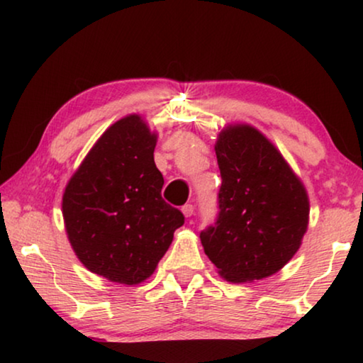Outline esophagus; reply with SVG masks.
<instances>
[{
    "label": "esophagus",
    "instance_id": "1",
    "mask_svg": "<svg viewBox=\"0 0 363 363\" xmlns=\"http://www.w3.org/2000/svg\"><path fill=\"white\" fill-rule=\"evenodd\" d=\"M182 213H183V215H185V218H190L193 213H195V206H193V205H185V206L182 208Z\"/></svg>",
    "mask_w": 363,
    "mask_h": 363
}]
</instances>
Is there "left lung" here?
I'll list each match as a JSON object with an SVG mask.
<instances>
[{
  "instance_id": "1",
  "label": "left lung",
  "mask_w": 363,
  "mask_h": 363,
  "mask_svg": "<svg viewBox=\"0 0 363 363\" xmlns=\"http://www.w3.org/2000/svg\"><path fill=\"white\" fill-rule=\"evenodd\" d=\"M220 213L200 233L205 255L230 282H252L281 271L302 245L309 196L269 138L250 123L218 133Z\"/></svg>"
}]
</instances>
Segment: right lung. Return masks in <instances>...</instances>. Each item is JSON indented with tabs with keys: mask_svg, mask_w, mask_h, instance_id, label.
<instances>
[{
	"mask_svg": "<svg viewBox=\"0 0 363 363\" xmlns=\"http://www.w3.org/2000/svg\"><path fill=\"white\" fill-rule=\"evenodd\" d=\"M157 133L137 113L99 137L62 195L67 240L79 261L111 282L135 286L157 269L185 223L162 198Z\"/></svg>",
	"mask_w": 363,
	"mask_h": 363,
	"instance_id": "right-lung-1",
	"label": "right lung"
}]
</instances>
